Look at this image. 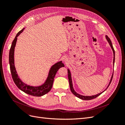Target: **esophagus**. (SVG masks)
<instances>
[{
    "label": "esophagus",
    "mask_w": 125,
    "mask_h": 125,
    "mask_svg": "<svg viewBox=\"0 0 125 125\" xmlns=\"http://www.w3.org/2000/svg\"><path fill=\"white\" fill-rule=\"evenodd\" d=\"M67 61V60H65V61L66 62V61Z\"/></svg>",
    "instance_id": "34e87169"
}]
</instances>
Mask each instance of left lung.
I'll return each instance as SVG.
<instances>
[{
    "label": "left lung",
    "mask_w": 125,
    "mask_h": 125,
    "mask_svg": "<svg viewBox=\"0 0 125 125\" xmlns=\"http://www.w3.org/2000/svg\"><path fill=\"white\" fill-rule=\"evenodd\" d=\"M105 37H106V39L107 40V41L109 43L110 45L112 48V49L113 50V54H114V59H113V64H114V62H115V51H114V48L113 47V45H112V42H111V39H110V38L108 37L107 36H105ZM67 72H68V81H69V83H70V89H71V92H72V93L74 95H75V96H77V98L80 99H82V100H92V99H94L95 98L97 97V96H98L99 95H100L101 94H102L103 92H104V91H105L107 88L108 87V86H110V84L112 82V78H113V74H112V76L111 77V80H110V82L109 83V84H108V85L107 86V87L106 88V89L103 91V92H101V93L100 94H97L96 95H91V96H84V95H80L79 94H78V93H77L76 92L73 88V83H72V77H71V72H70V71L69 70V69L67 70Z\"/></svg>",
    "instance_id": "left-lung-1"
}]
</instances>
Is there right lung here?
<instances>
[{
  "mask_svg": "<svg viewBox=\"0 0 125 125\" xmlns=\"http://www.w3.org/2000/svg\"><path fill=\"white\" fill-rule=\"evenodd\" d=\"M24 29L25 28H24L21 31L18 32L17 35H16L12 43L10 49L9 61L12 77V79L15 84H16V86L22 91L31 95L35 96H41L47 94L48 92H49L50 91L52 85H53L54 78L55 77L56 73H57V72L59 70V68L62 67H64V65L62 62V61H60L54 64L53 66H52L49 71V74H48V77L46 80V82L41 86L38 87L31 86L30 85H27V84L22 82V80L19 77L14 66V52L16 42H17V37L20 34L22 33Z\"/></svg>",
  "mask_w": 125,
  "mask_h": 125,
  "instance_id": "add662e5",
  "label": "right lung"
}]
</instances>
